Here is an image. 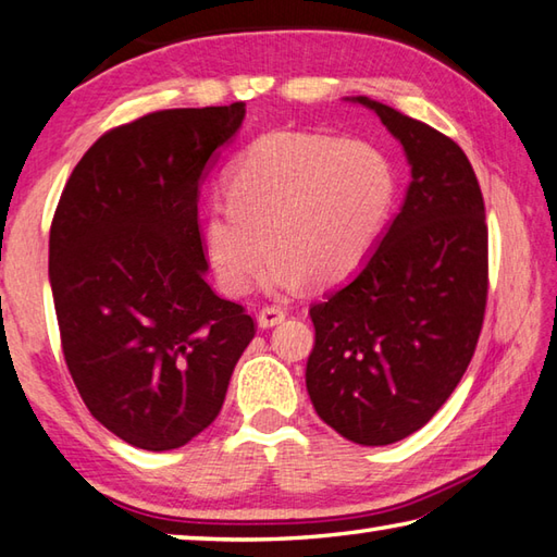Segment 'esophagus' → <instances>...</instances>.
<instances>
[{"mask_svg": "<svg viewBox=\"0 0 557 557\" xmlns=\"http://www.w3.org/2000/svg\"><path fill=\"white\" fill-rule=\"evenodd\" d=\"M286 320V310L283 308H278V306H264L259 310V314H257V322H259V327H276L278 322H283Z\"/></svg>", "mask_w": 557, "mask_h": 557, "instance_id": "34e87169", "label": "esophagus"}]
</instances>
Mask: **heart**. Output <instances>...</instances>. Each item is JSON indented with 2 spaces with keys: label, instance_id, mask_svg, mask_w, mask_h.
Instances as JSON below:
<instances>
[{
  "label": "heart",
  "instance_id": "1",
  "mask_svg": "<svg viewBox=\"0 0 557 557\" xmlns=\"http://www.w3.org/2000/svg\"><path fill=\"white\" fill-rule=\"evenodd\" d=\"M393 188L391 162L371 143L306 131L261 135L230 162L225 196L203 211V251L220 290L245 296L267 249V290L349 278L381 233Z\"/></svg>",
  "mask_w": 557,
  "mask_h": 557
}]
</instances>
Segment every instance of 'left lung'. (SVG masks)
<instances>
[{"instance_id": "obj_1", "label": "left lung", "mask_w": 557, "mask_h": 557, "mask_svg": "<svg viewBox=\"0 0 557 557\" xmlns=\"http://www.w3.org/2000/svg\"><path fill=\"white\" fill-rule=\"evenodd\" d=\"M403 143L405 203L366 267L310 308L314 412L361 446L432 419L473 359L487 306L485 201L466 152L432 125L356 97Z\"/></svg>"}]
</instances>
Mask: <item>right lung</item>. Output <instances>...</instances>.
Returning a JSON list of instances; mask_svg holds the SVG:
<instances>
[{
  "label": "right lung",
  "instance_id": "add662e5",
  "mask_svg": "<svg viewBox=\"0 0 557 557\" xmlns=\"http://www.w3.org/2000/svg\"><path fill=\"white\" fill-rule=\"evenodd\" d=\"M245 103L166 109L84 152L50 225V286L67 371L97 422L170 450L223 407L257 324L208 286L198 184Z\"/></svg>",
  "mask_w": 557,
  "mask_h": 557
}]
</instances>
